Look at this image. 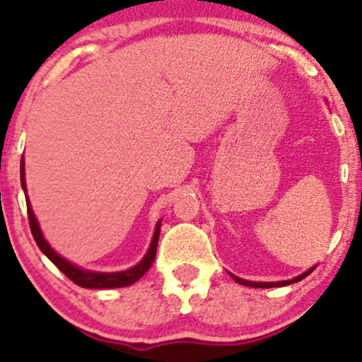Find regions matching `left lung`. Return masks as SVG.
<instances>
[{
  "label": "left lung",
  "instance_id": "1",
  "mask_svg": "<svg viewBox=\"0 0 362 362\" xmlns=\"http://www.w3.org/2000/svg\"><path fill=\"white\" fill-rule=\"evenodd\" d=\"M313 271H315V267H311L310 271H306L305 274H301V276L294 277V279H289V281H279V282H252V281L240 279V277L233 276V274H231V277H233V279H235L236 282H238V284H242V286H248V288H281V286H289V284H293V282H298V281L305 279V277L308 276V274L313 272Z\"/></svg>",
  "mask_w": 362,
  "mask_h": 362
}]
</instances>
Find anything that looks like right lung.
Masks as SVG:
<instances>
[{
    "mask_svg": "<svg viewBox=\"0 0 362 362\" xmlns=\"http://www.w3.org/2000/svg\"><path fill=\"white\" fill-rule=\"evenodd\" d=\"M23 158H22V163H20V178H22V187L23 190L27 192L25 189V177H23ZM27 213H28V224H30V231L34 235V240L37 243V247L42 250V253L47 257L49 260L56 265L59 271L64 274L68 279H71L74 284L81 286V288H88V289H110V288H126V286L134 284L136 281H139L144 274L148 272V269L153 265V260L156 257V247H158V238H160V228H161V221H158L156 224V230L155 235H153L151 245H149V250L144 259L139 262L138 265L134 267L127 269V271L122 272H91V271H85V269L76 267L73 265L71 262H68L66 259H62L61 255H57L56 252L52 250L51 245L45 242L42 231H40L39 223H37L34 211H32L30 202H28L27 197Z\"/></svg>",
    "mask_w": 362,
    "mask_h": 362,
    "instance_id": "1",
    "label": "right lung"
}]
</instances>
